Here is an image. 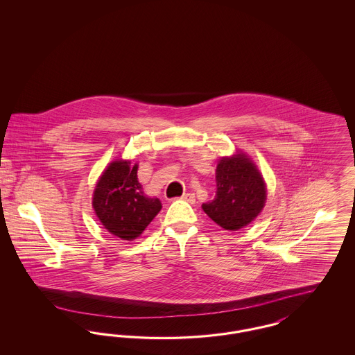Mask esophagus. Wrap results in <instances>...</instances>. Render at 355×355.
I'll return each mask as SVG.
<instances>
[{"instance_id": "1", "label": "esophagus", "mask_w": 355, "mask_h": 355, "mask_svg": "<svg viewBox=\"0 0 355 355\" xmlns=\"http://www.w3.org/2000/svg\"><path fill=\"white\" fill-rule=\"evenodd\" d=\"M181 200L186 201V202H196V196H194L193 193H184V194L181 196Z\"/></svg>"}]
</instances>
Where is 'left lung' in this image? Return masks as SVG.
Instances as JSON below:
<instances>
[{"label": "left lung", "mask_w": 355, "mask_h": 355, "mask_svg": "<svg viewBox=\"0 0 355 355\" xmlns=\"http://www.w3.org/2000/svg\"><path fill=\"white\" fill-rule=\"evenodd\" d=\"M217 193L203 211L225 230L248 226L266 202V185L253 161L243 153L222 157L216 170Z\"/></svg>", "instance_id": "8db88e82"}]
</instances>
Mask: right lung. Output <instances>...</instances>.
Wrapping results in <instances>:
<instances>
[{"mask_svg": "<svg viewBox=\"0 0 355 355\" xmlns=\"http://www.w3.org/2000/svg\"><path fill=\"white\" fill-rule=\"evenodd\" d=\"M138 165L117 159L103 170L94 193L93 209L103 227L123 241L141 236L162 205L144 194L137 178Z\"/></svg>", "mask_w": 355, "mask_h": 355, "instance_id": "obj_1", "label": "right lung"}]
</instances>
